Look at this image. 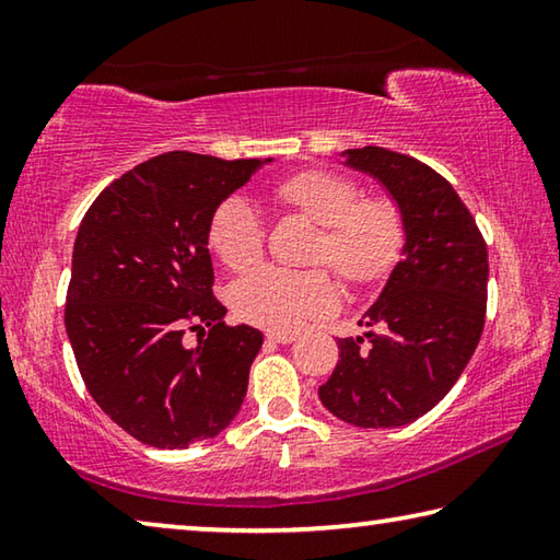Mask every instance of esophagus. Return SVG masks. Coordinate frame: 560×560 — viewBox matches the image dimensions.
<instances>
[{
	"label": "esophagus",
	"instance_id": "obj_1",
	"mask_svg": "<svg viewBox=\"0 0 560 560\" xmlns=\"http://www.w3.org/2000/svg\"><path fill=\"white\" fill-rule=\"evenodd\" d=\"M267 340H271V343H281V346H287V343H293V340H296V336L293 334H267Z\"/></svg>",
	"mask_w": 560,
	"mask_h": 560
}]
</instances>
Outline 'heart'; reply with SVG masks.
<instances>
[{"instance_id":"heart-1","label":"heart","mask_w":560,"mask_h":560,"mask_svg":"<svg viewBox=\"0 0 560 560\" xmlns=\"http://www.w3.org/2000/svg\"><path fill=\"white\" fill-rule=\"evenodd\" d=\"M360 195L355 179L330 170H303L273 187L279 205L320 226L314 261L328 264L353 287L383 279L405 244L400 210L385 197ZM207 242L224 267L249 269L264 254L267 224L246 197H224L210 217ZM230 301L246 324L293 330L336 306V287L324 269L259 267L232 283Z\"/></svg>"}]
</instances>
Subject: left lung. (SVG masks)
Segmentation results:
<instances>
[{"label": "left lung", "mask_w": 560, "mask_h": 560, "mask_svg": "<svg viewBox=\"0 0 560 560\" xmlns=\"http://www.w3.org/2000/svg\"><path fill=\"white\" fill-rule=\"evenodd\" d=\"M346 165L375 177L405 226L402 261L365 311L363 336L338 338L340 360L318 397L355 428H402L430 412L477 348L487 314L489 257L477 222L430 165L365 145Z\"/></svg>", "instance_id": "8db88e82"}]
</instances>
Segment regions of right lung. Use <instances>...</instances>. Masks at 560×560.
<instances>
[{
    "instance_id": "obj_1",
    "label": "right lung",
    "mask_w": 560,
    "mask_h": 560,
    "mask_svg": "<svg viewBox=\"0 0 560 560\" xmlns=\"http://www.w3.org/2000/svg\"><path fill=\"white\" fill-rule=\"evenodd\" d=\"M267 163L150 158L103 189L75 234L66 293L75 363L101 410L150 447L210 440L244 402L264 336L224 326L207 226ZM187 325L208 336L195 349L182 343Z\"/></svg>"
}]
</instances>
